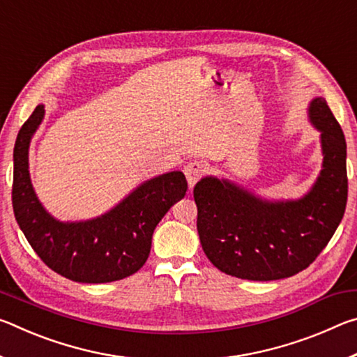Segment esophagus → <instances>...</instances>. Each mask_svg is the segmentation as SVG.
<instances>
[{"mask_svg":"<svg viewBox=\"0 0 357 357\" xmlns=\"http://www.w3.org/2000/svg\"><path fill=\"white\" fill-rule=\"evenodd\" d=\"M204 172H206V167H204L203 162L193 160L190 164H187L184 168V174L187 178V183H189V187L195 185L197 181L203 176Z\"/></svg>","mask_w":357,"mask_h":357,"instance_id":"1","label":"esophagus"}]
</instances>
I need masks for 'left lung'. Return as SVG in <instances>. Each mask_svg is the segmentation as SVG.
<instances>
[{
  "mask_svg": "<svg viewBox=\"0 0 357 357\" xmlns=\"http://www.w3.org/2000/svg\"><path fill=\"white\" fill-rule=\"evenodd\" d=\"M309 116L321 132L323 170L299 200L268 202L228 179L206 176L193 189L197 229L217 269L247 280H279L315 261L342 222L348 198L347 142L323 98Z\"/></svg>",
  "mask_w": 357,
  "mask_h": 357,
  "instance_id": "8db88e82",
  "label": "left lung"
}]
</instances>
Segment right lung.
Here are the masks:
<instances>
[{
	"mask_svg": "<svg viewBox=\"0 0 357 357\" xmlns=\"http://www.w3.org/2000/svg\"><path fill=\"white\" fill-rule=\"evenodd\" d=\"M44 105L34 108L17 135L14 148L12 206L29 245L48 268L80 283H107L135 274L146 263L157 223L184 198L183 172H170L129 193L108 213L84 222H59L36 197L28 172V149L44 119Z\"/></svg>",
	"mask_w": 357,
	"mask_h": 357,
	"instance_id": "right-lung-1",
	"label": "right lung"
}]
</instances>
